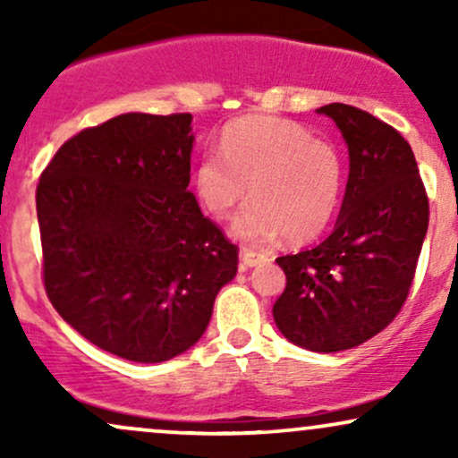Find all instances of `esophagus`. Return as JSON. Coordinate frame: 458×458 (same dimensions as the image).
<instances>
[{
    "instance_id": "1",
    "label": "esophagus",
    "mask_w": 458,
    "mask_h": 458,
    "mask_svg": "<svg viewBox=\"0 0 458 458\" xmlns=\"http://www.w3.org/2000/svg\"><path fill=\"white\" fill-rule=\"evenodd\" d=\"M239 256H241V267H243V269H251V267L260 265V262L267 259V256L260 254V251L247 250V247H243V250H241Z\"/></svg>"
}]
</instances>
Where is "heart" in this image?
<instances>
[{"label":"heart","instance_id":"obj_1","mask_svg":"<svg viewBox=\"0 0 458 458\" xmlns=\"http://www.w3.org/2000/svg\"><path fill=\"white\" fill-rule=\"evenodd\" d=\"M222 157L207 152L193 167V189L213 217L224 219L256 198L233 224L241 241L265 243L284 234L303 243L329 224L338 207L343 165L338 152L284 118L247 115L228 124Z\"/></svg>","mask_w":458,"mask_h":458}]
</instances>
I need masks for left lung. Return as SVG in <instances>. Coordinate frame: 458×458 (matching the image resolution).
I'll return each mask as SVG.
<instances>
[{"label":"left lung","instance_id":"left-lung-1","mask_svg":"<svg viewBox=\"0 0 458 458\" xmlns=\"http://www.w3.org/2000/svg\"><path fill=\"white\" fill-rule=\"evenodd\" d=\"M349 148L338 222L323 243L277 265L286 288L273 320L314 353L353 349L392 323L409 295L428 228V199L411 146L379 118L344 103L318 107Z\"/></svg>","mask_w":458,"mask_h":458}]
</instances>
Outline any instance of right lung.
<instances>
[{
    "instance_id": "obj_1",
    "label": "right lung",
    "mask_w": 458,
    "mask_h": 458,
    "mask_svg": "<svg viewBox=\"0 0 458 458\" xmlns=\"http://www.w3.org/2000/svg\"><path fill=\"white\" fill-rule=\"evenodd\" d=\"M191 114H123L55 152L36 189L47 297L98 349L140 364L202 338L236 247L187 191Z\"/></svg>"
}]
</instances>
